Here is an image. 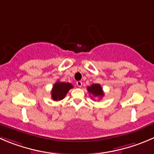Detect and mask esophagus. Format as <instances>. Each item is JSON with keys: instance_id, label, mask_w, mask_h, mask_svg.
Here are the masks:
<instances>
[{"instance_id": "obj_1", "label": "esophagus", "mask_w": 154, "mask_h": 154, "mask_svg": "<svg viewBox=\"0 0 154 154\" xmlns=\"http://www.w3.org/2000/svg\"><path fill=\"white\" fill-rule=\"evenodd\" d=\"M76 85H77V86L78 87H82V82L81 81H78V82H76Z\"/></svg>"}]
</instances>
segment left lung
I'll return each mask as SVG.
<instances>
[{
    "mask_svg": "<svg viewBox=\"0 0 154 154\" xmlns=\"http://www.w3.org/2000/svg\"><path fill=\"white\" fill-rule=\"evenodd\" d=\"M89 94H91L94 97H97L102 98L104 96V93H103V88H101L100 85L99 84H93L91 86L87 88ZM92 98V97H91Z\"/></svg>",
    "mask_w": 154,
    "mask_h": 154,
    "instance_id": "obj_1",
    "label": "left lung"
}]
</instances>
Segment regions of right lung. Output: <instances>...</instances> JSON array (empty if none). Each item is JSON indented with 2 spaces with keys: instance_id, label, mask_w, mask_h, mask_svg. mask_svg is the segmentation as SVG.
<instances>
[{
  "instance_id": "add662e5",
  "label": "right lung",
  "mask_w": 154,
  "mask_h": 154,
  "mask_svg": "<svg viewBox=\"0 0 154 154\" xmlns=\"http://www.w3.org/2000/svg\"><path fill=\"white\" fill-rule=\"evenodd\" d=\"M72 88V85L69 82H57L53 86L52 91H51V97L55 101L62 100L65 97L69 91Z\"/></svg>"
}]
</instances>
